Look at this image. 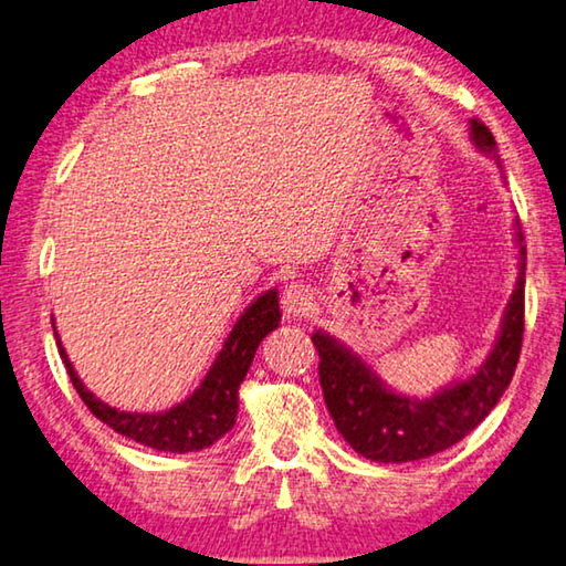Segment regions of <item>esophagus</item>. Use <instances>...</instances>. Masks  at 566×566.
<instances>
[{"label":"esophagus","mask_w":566,"mask_h":566,"mask_svg":"<svg viewBox=\"0 0 566 566\" xmlns=\"http://www.w3.org/2000/svg\"><path fill=\"white\" fill-rule=\"evenodd\" d=\"M281 308L289 318L298 321L305 318L313 311V295L308 291V285L303 283H289L281 293Z\"/></svg>","instance_id":"1"}]
</instances>
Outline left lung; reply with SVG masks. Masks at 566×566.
<instances>
[{
	"label": "left lung",
	"instance_id": "8db88e82",
	"mask_svg": "<svg viewBox=\"0 0 566 566\" xmlns=\"http://www.w3.org/2000/svg\"><path fill=\"white\" fill-rule=\"evenodd\" d=\"M471 143L479 153L496 157V140L489 127L471 119ZM518 275L506 303L502 328L474 374L453 381L429 398H413L388 388L364 358L331 333L311 336L321 356L318 376L333 423L350 449L381 464H403L447 451L492 413L512 384L524 336V271L526 245L516 220Z\"/></svg>",
	"mask_w": 566,
	"mask_h": 566
}]
</instances>
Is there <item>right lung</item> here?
<instances>
[{
	"instance_id": "1",
	"label": "right lung",
	"mask_w": 566,
	"mask_h": 566,
	"mask_svg": "<svg viewBox=\"0 0 566 566\" xmlns=\"http://www.w3.org/2000/svg\"><path fill=\"white\" fill-rule=\"evenodd\" d=\"M277 323H281V305H277V291L273 289L258 295L243 311V316L235 321L233 331L228 333L226 344H222L220 354L212 360L210 370L196 391L185 401L175 403L172 409L157 413L119 411L87 391L72 360L67 358V350L62 346L54 321L52 328L54 336H57L62 364L67 368L72 386L77 388L82 401L87 403V409L102 423H107L109 429L123 433L127 439L143 443V447L188 453L212 447V443L233 429L238 416V388L243 384L250 364H253L261 340L277 328Z\"/></svg>"
}]
</instances>
